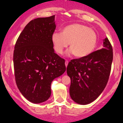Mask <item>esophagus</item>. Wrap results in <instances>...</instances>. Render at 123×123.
<instances>
[{
  "label": "esophagus",
  "instance_id": "1",
  "mask_svg": "<svg viewBox=\"0 0 123 123\" xmlns=\"http://www.w3.org/2000/svg\"><path fill=\"white\" fill-rule=\"evenodd\" d=\"M65 66H68V61L66 60L65 62Z\"/></svg>",
  "mask_w": 123,
  "mask_h": 123
}]
</instances>
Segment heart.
Returning <instances> with one entry per match:
<instances>
[{
  "label": "heart",
  "mask_w": 123,
  "mask_h": 123,
  "mask_svg": "<svg viewBox=\"0 0 123 123\" xmlns=\"http://www.w3.org/2000/svg\"><path fill=\"white\" fill-rule=\"evenodd\" d=\"M52 42L54 50L61 54L69 43L68 54H74L77 58L87 57L95 50L98 36L94 29L80 23L68 25L62 33L55 32L52 35Z\"/></svg>",
  "instance_id": "b5f03b06"
}]
</instances>
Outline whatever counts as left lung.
<instances>
[{
    "label": "left lung",
    "mask_w": 123,
    "mask_h": 123,
    "mask_svg": "<svg viewBox=\"0 0 123 123\" xmlns=\"http://www.w3.org/2000/svg\"><path fill=\"white\" fill-rule=\"evenodd\" d=\"M113 56L112 46L106 37L102 49L68 63L66 72L71 80L69 92L74 102L87 105L102 93L109 78Z\"/></svg>",
    "instance_id": "obj_1"
}]
</instances>
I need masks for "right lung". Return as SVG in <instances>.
Here are the masks:
<instances>
[{"instance_id": "obj_1", "label": "right lung", "mask_w": 123, "mask_h": 123, "mask_svg": "<svg viewBox=\"0 0 123 123\" xmlns=\"http://www.w3.org/2000/svg\"><path fill=\"white\" fill-rule=\"evenodd\" d=\"M55 15L37 18L25 26L15 43V80L22 95L39 104L51 95V83L66 70L65 60L54 53L51 37Z\"/></svg>"}]
</instances>
